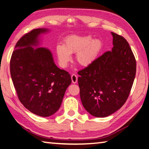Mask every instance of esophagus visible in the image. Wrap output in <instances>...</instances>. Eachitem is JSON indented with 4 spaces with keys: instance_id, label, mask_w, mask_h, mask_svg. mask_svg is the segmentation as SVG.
<instances>
[{
    "instance_id": "34e87169",
    "label": "esophagus",
    "mask_w": 149,
    "mask_h": 149,
    "mask_svg": "<svg viewBox=\"0 0 149 149\" xmlns=\"http://www.w3.org/2000/svg\"><path fill=\"white\" fill-rule=\"evenodd\" d=\"M71 79H72V82L73 84L77 83V76L75 74H72L71 76Z\"/></svg>"
}]
</instances>
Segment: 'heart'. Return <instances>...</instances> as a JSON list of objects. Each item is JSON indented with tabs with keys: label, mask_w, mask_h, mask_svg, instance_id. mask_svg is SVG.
<instances>
[{
	"label": "heart",
	"mask_w": 149,
	"mask_h": 149,
	"mask_svg": "<svg viewBox=\"0 0 149 149\" xmlns=\"http://www.w3.org/2000/svg\"><path fill=\"white\" fill-rule=\"evenodd\" d=\"M102 43L100 39H93L90 35H72L67 37L63 44L56 47V54L60 65L65 68L71 60V55L76 54L75 60L80 66L91 65L100 54Z\"/></svg>",
	"instance_id": "1"
}]
</instances>
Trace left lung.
Wrapping results in <instances>:
<instances>
[{"mask_svg":"<svg viewBox=\"0 0 149 149\" xmlns=\"http://www.w3.org/2000/svg\"><path fill=\"white\" fill-rule=\"evenodd\" d=\"M113 47L79 72L80 96L91 115L104 118L120 109L130 93L136 60L123 37L111 32Z\"/></svg>","mask_w":149,"mask_h":149,"instance_id":"8db88e82","label":"left lung"}]
</instances>
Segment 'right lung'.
<instances>
[{"mask_svg": "<svg viewBox=\"0 0 149 149\" xmlns=\"http://www.w3.org/2000/svg\"><path fill=\"white\" fill-rule=\"evenodd\" d=\"M49 31L39 28L26 34L15 46L10 62L19 100L29 111L42 117L58 111L72 82L70 75L55 65L52 52L38 47L41 35Z\"/></svg>", "mask_w": 149, "mask_h": 149, "instance_id": "1", "label": "right lung"}]
</instances>
